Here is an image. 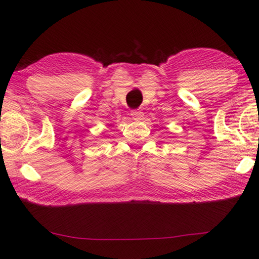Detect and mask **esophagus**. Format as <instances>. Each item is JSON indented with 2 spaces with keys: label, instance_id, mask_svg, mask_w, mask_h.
<instances>
[{
  "label": "esophagus",
  "instance_id": "34e87169",
  "mask_svg": "<svg viewBox=\"0 0 259 259\" xmlns=\"http://www.w3.org/2000/svg\"><path fill=\"white\" fill-rule=\"evenodd\" d=\"M132 117H133L134 119L139 120V119H141L143 117V112L141 111V110H133V111H132Z\"/></svg>",
  "mask_w": 259,
  "mask_h": 259
}]
</instances>
